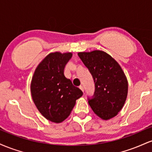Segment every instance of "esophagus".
I'll list each match as a JSON object with an SVG mask.
<instances>
[{
  "label": "esophagus",
  "instance_id": "esophagus-1",
  "mask_svg": "<svg viewBox=\"0 0 152 152\" xmlns=\"http://www.w3.org/2000/svg\"><path fill=\"white\" fill-rule=\"evenodd\" d=\"M79 88H80V89H81V91H84V88H83V86H82V85H81V86H79Z\"/></svg>",
  "mask_w": 152,
  "mask_h": 152
}]
</instances>
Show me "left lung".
<instances>
[{"instance_id":"left-lung-1","label":"left lung","mask_w":152,"mask_h":152,"mask_svg":"<svg viewBox=\"0 0 152 152\" xmlns=\"http://www.w3.org/2000/svg\"><path fill=\"white\" fill-rule=\"evenodd\" d=\"M93 77L95 91L88 104L102 119L116 116L126 102L128 83L121 66L111 56L102 50L78 53Z\"/></svg>"}]
</instances>
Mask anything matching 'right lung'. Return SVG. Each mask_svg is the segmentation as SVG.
Returning <instances> with one entry per match:
<instances>
[{"instance_id":"add662e5","label":"right lung","mask_w":152,"mask_h":152,"mask_svg":"<svg viewBox=\"0 0 152 152\" xmlns=\"http://www.w3.org/2000/svg\"><path fill=\"white\" fill-rule=\"evenodd\" d=\"M72 53H50L36 69L31 95L36 107L49 121L60 123L71 114L83 92L64 76V68Z\"/></svg>"}]
</instances>
